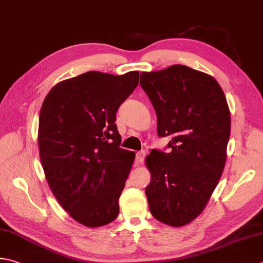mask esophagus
<instances>
[{
	"instance_id": "1",
	"label": "esophagus",
	"mask_w": 263,
	"mask_h": 263,
	"mask_svg": "<svg viewBox=\"0 0 263 263\" xmlns=\"http://www.w3.org/2000/svg\"><path fill=\"white\" fill-rule=\"evenodd\" d=\"M146 151H141V152H138L137 153V157H136V162L138 164H142L143 159H145V156H146Z\"/></svg>"
}]
</instances>
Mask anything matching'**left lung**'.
<instances>
[{
  "label": "left lung",
  "instance_id": "8db88e82",
  "mask_svg": "<svg viewBox=\"0 0 263 263\" xmlns=\"http://www.w3.org/2000/svg\"><path fill=\"white\" fill-rule=\"evenodd\" d=\"M141 87L157 116L159 137L172 136L170 153L146 157V196L153 217L182 227L206 206L222 176L230 136V111L213 76L183 65L142 71Z\"/></svg>",
  "mask_w": 263,
  "mask_h": 263
}]
</instances>
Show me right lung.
Masks as SVG:
<instances>
[{
	"label": "right lung",
	"instance_id": "add662e5",
	"mask_svg": "<svg viewBox=\"0 0 263 263\" xmlns=\"http://www.w3.org/2000/svg\"><path fill=\"white\" fill-rule=\"evenodd\" d=\"M139 71H87L50 90L41 107L39 151L46 181L61 206L90 228L114 221L136 154L120 148L118 107Z\"/></svg>",
	"mask_w": 263,
	"mask_h": 263
}]
</instances>
